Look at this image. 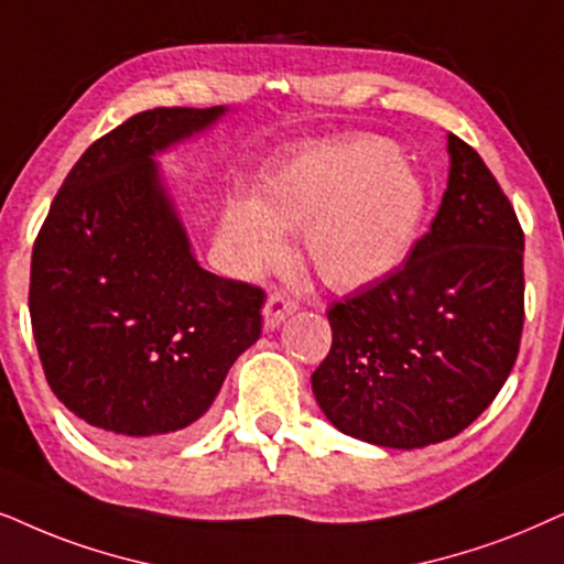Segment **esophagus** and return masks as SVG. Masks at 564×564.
<instances>
[{
  "instance_id": "esophagus-1",
  "label": "esophagus",
  "mask_w": 564,
  "mask_h": 564,
  "mask_svg": "<svg viewBox=\"0 0 564 564\" xmlns=\"http://www.w3.org/2000/svg\"><path fill=\"white\" fill-rule=\"evenodd\" d=\"M297 311V303L292 300L290 295H284V292H272V295L267 297L264 303V326L267 332H274L276 326L282 324L284 318L292 316V313Z\"/></svg>"
}]
</instances>
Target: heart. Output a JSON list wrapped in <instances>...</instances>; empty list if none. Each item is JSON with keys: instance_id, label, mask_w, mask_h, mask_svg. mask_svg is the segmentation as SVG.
Segmentation results:
<instances>
[{"instance_id": "1", "label": "heart", "mask_w": 564, "mask_h": 564, "mask_svg": "<svg viewBox=\"0 0 564 564\" xmlns=\"http://www.w3.org/2000/svg\"><path fill=\"white\" fill-rule=\"evenodd\" d=\"M427 192L397 144L352 137L303 150L264 188L232 192L219 219V251L232 272L259 274L303 232V251L334 290H362L404 264L420 236Z\"/></svg>"}]
</instances>
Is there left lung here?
I'll use <instances>...</instances> for the list:
<instances>
[{
  "mask_svg": "<svg viewBox=\"0 0 564 564\" xmlns=\"http://www.w3.org/2000/svg\"><path fill=\"white\" fill-rule=\"evenodd\" d=\"M441 209L397 272L328 311L311 376L349 437L412 451L456 437L492 404L523 332V232L477 152L448 134Z\"/></svg>",
  "mask_w": 564,
  "mask_h": 564,
  "instance_id": "1",
  "label": "left lung"
}]
</instances>
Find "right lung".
<instances>
[{
    "mask_svg": "<svg viewBox=\"0 0 564 564\" xmlns=\"http://www.w3.org/2000/svg\"><path fill=\"white\" fill-rule=\"evenodd\" d=\"M228 113L152 108L108 131L69 171L33 246L43 372L113 448L188 433L261 336L264 292L199 267L158 163Z\"/></svg>",
    "mask_w": 564,
    "mask_h": 564,
    "instance_id": "1",
    "label": "right lung"
}]
</instances>
